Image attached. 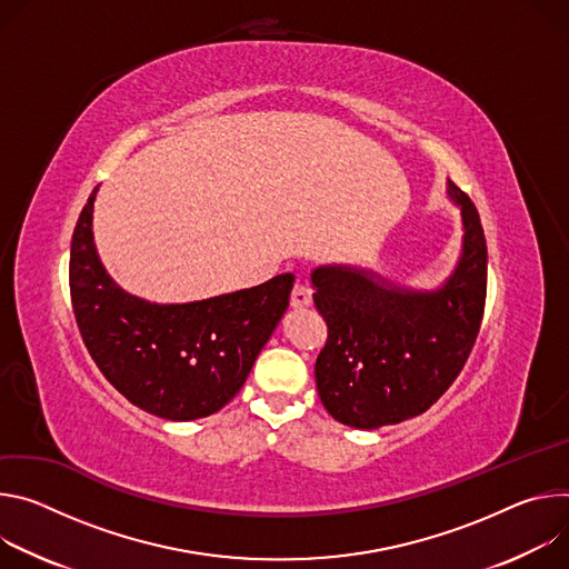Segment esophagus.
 Wrapping results in <instances>:
<instances>
[{
	"mask_svg": "<svg viewBox=\"0 0 569 569\" xmlns=\"http://www.w3.org/2000/svg\"><path fill=\"white\" fill-rule=\"evenodd\" d=\"M311 305V289L307 284H296L291 291V307L293 309H305Z\"/></svg>",
	"mask_w": 569,
	"mask_h": 569,
	"instance_id": "1",
	"label": "esophagus"
}]
</instances>
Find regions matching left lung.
<instances>
[{"instance_id": "left-lung-1", "label": "left lung", "mask_w": 569, "mask_h": 569, "mask_svg": "<svg viewBox=\"0 0 569 569\" xmlns=\"http://www.w3.org/2000/svg\"><path fill=\"white\" fill-rule=\"evenodd\" d=\"M461 208L463 241L452 276L436 289L396 284L370 269L326 264L311 271L313 305L328 341L317 389L328 413L355 429H377L425 413L443 396L477 341L488 250L479 212L448 180Z\"/></svg>"}]
</instances>
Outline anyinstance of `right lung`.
<instances>
[{
	"label": "right lung",
	"instance_id": "1",
	"mask_svg": "<svg viewBox=\"0 0 569 569\" xmlns=\"http://www.w3.org/2000/svg\"><path fill=\"white\" fill-rule=\"evenodd\" d=\"M97 187L72 234L70 293L83 343L106 380L167 420L217 413L243 387L289 305L293 276L194 302L158 305L123 291L92 234Z\"/></svg>",
	"mask_w": 569,
	"mask_h": 569
}]
</instances>
